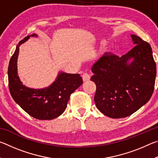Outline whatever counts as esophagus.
<instances>
[{
	"instance_id": "esophagus-1",
	"label": "esophagus",
	"mask_w": 158,
	"mask_h": 158,
	"mask_svg": "<svg viewBox=\"0 0 158 158\" xmlns=\"http://www.w3.org/2000/svg\"><path fill=\"white\" fill-rule=\"evenodd\" d=\"M82 79L84 81H88L90 80V76L88 73H84L82 74Z\"/></svg>"
}]
</instances>
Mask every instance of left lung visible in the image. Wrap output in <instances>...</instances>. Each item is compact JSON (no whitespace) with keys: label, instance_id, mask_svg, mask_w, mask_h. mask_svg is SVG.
<instances>
[{"label":"left lung","instance_id":"8db88e82","mask_svg":"<svg viewBox=\"0 0 158 158\" xmlns=\"http://www.w3.org/2000/svg\"><path fill=\"white\" fill-rule=\"evenodd\" d=\"M135 46L121 57L105 53L92 67L96 107L105 116L120 118L130 116L153 95L156 64L148 42L131 35ZM134 58L130 64L128 60Z\"/></svg>","mask_w":158,"mask_h":158}]
</instances>
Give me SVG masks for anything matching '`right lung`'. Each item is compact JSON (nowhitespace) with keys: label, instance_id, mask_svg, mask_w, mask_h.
I'll return each mask as SVG.
<instances>
[{"label":"right lung","instance_id":"add662e5","mask_svg":"<svg viewBox=\"0 0 158 158\" xmlns=\"http://www.w3.org/2000/svg\"><path fill=\"white\" fill-rule=\"evenodd\" d=\"M30 36H37L33 34ZM26 36L19 42L8 66V85L14 100L26 113L39 120H52L65 110L70 95L83 84L79 74L60 73L49 87L32 89L26 87L17 76V61L19 47L30 37Z\"/></svg>","mask_w":158,"mask_h":158}]
</instances>
